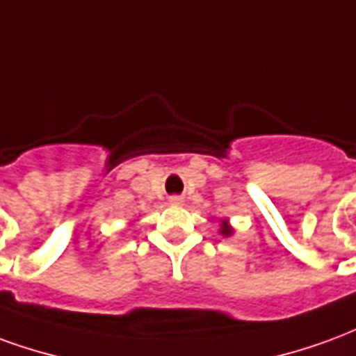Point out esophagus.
Masks as SVG:
<instances>
[{"instance_id":"obj_1","label":"esophagus","mask_w":356,"mask_h":356,"mask_svg":"<svg viewBox=\"0 0 356 356\" xmlns=\"http://www.w3.org/2000/svg\"><path fill=\"white\" fill-rule=\"evenodd\" d=\"M170 204L171 206H183V198L181 196H171Z\"/></svg>"}]
</instances>
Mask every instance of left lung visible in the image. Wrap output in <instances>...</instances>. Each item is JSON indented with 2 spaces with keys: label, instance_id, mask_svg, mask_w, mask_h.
I'll list each match as a JSON object with an SVG mask.
<instances>
[{
  "label": "left lung",
  "instance_id": "1",
  "mask_svg": "<svg viewBox=\"0 0 356 356\" xmlns=\"http://www.w3.org/2000/svg\"><path fill=\"white\" fill-rule=\"evenodd\" d=\"M221 234H223V236H231L232 234V227L229 223H227V221H223V223H221Z\"/></svg>",
  "mask_w": 356,
  "mask_h": 356
}]
</instances>
